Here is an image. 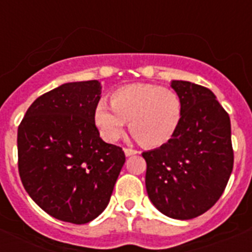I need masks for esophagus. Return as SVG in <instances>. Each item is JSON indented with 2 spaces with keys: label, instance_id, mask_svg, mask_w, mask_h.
Instances as JSON below:
<instances>
[{
  "label": "esophagus",
  "instance_id": "1",
  "mask_svg": "<svg viewBox=\"0 0 252 252\" xmlns=\"http://www.w3.org/2000/svg\"><path fill=\"white\" fill-rule=\"evenodd\" d=\"M124 153H126V157H130V156H134V154H137V150L132 149V148H124Z\"/></svg>",
  "mask_w": 252,
  "mask_h": 252
}]
</instances>
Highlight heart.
I'll list each match as a JSON object with an SVG mask.
<instances>
[{"label":"heart","instance_id":"b5f03b06","mask_svg":"<svg viewBox=\"0 0 252 252\" xmlns=\"http://www.w3.org/2000/svg\"><path fill=\"white\" fill-rule=\"evenodd\" d=\"M183 118V100L178 93L156 85L123 86L111 95V106L99 100L95 124L104 140L118 141L129 122V129L142 145L156 148L167 144Z\"/></svg>","mask_w":252,"mask_h":252}]
</instances>
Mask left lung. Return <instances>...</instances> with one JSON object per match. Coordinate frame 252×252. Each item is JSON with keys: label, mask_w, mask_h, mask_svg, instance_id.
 <instances>
[{"label": "left lung", "mask_w": 252, "mask_h": 252, "mask_svg": "<svg viewBox=\"0 0 252 252\" xmlns=\"http://www.w3.org/2000/svg\"><path fill=\"white\" fill-rule=\"evenodd\" d=\"M183 118L174 137L144 152L150 201L170 219L191 220L221 197L234 163L230 118L207 87L171 81Z\"/></svg>", "instance_id": "left-lung-1"}]
</instances>
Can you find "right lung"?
<instances>
[{"label":"right lung","instance_id":"right-lung-1","mask_svg":"<svg viewBox=\"0 0 252 252\" xmlns=\"http://www.w3.org/2000/svg\"><path fill=\"white\" fill-rule=\"evenodd\" d=\"M100 94L96 80L61 85L39 96L18 126L23 187L43 211L65 222L96 219L126 162L122 148L103 141L95 126Z\"/></svg>","mask_w":252,"mask_h":252}]
</instances>
